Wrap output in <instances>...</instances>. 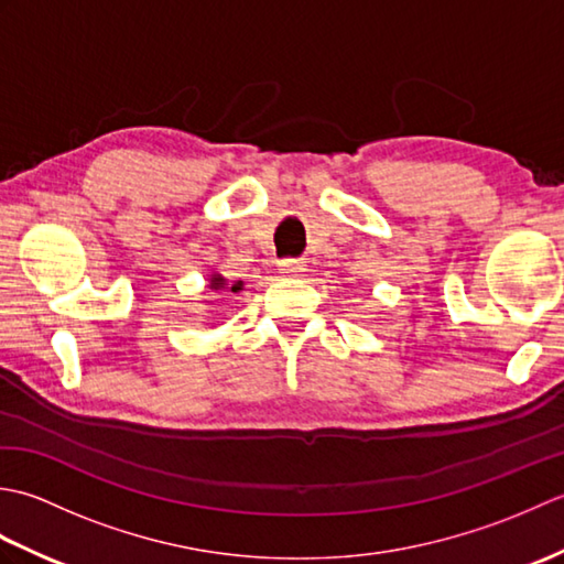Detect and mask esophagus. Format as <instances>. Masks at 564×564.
I'll list each match as a JSON object with an SVG mask.
<instances>
[{
	"mask_svg": "<svg viewBox=\"0 0 564 564\" xmlns=\"http://www.w3.org/2000/svg\"><path fill=\"white\" fill-rule=\"evenodd\" d=\"M279 269L283 275H291V279H297V275H303L305 271V263L297 261V259H285L279 263Z\"/></svg>",
	"mask_w": 564,
	"mask_h": 564,
	"instance_id": "34e87169",
	"label": "esophagus"
}]
</instances>
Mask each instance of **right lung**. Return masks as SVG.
<instances>
[{
  "label": "right lung",
  "instance_id": "1",
  "mask_svg": "<svg viewBox=\"0 0 564 564\" xmlns=\"http://www.w3.org/2000/svg\"><path fill=\"white\" fill-rule=\"evenodd\" d=\"M208 289H210V291H215V293H218V291H232V293H239V291L245 289V283H242V281H235V283H230V281L225 279L223 273L213 271V273L208 275Z\"/></svg>",
  "mask_w": 564,
  "mask_h": 564
}]
</instances>
